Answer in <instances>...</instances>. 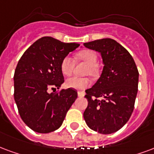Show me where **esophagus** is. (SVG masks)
<instances>
[{
	"mask_svg": "<svg viewBox=\"0 0 154 154\" xmlns=\"http://www.w3.org/2000/svg\"><path fill=\"white\" fill-rule=\"evenodd\" d=\"M77 94H78V96L79 97H83L84 95H85V93L83 91H78L77 92Z\"/></svg>",
	"mask_w": 154,
	"mask_h": 154,
	"instance_id": "obj_1",
	"label": "esophagus"
}]
</instances>
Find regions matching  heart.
<instances>
[{
    "mask_svg": "<svg viewBox=\"0 0 154 154\" xmlns=\"http://www.w3.org/2000/svg\"><path fill=\"white\" fill-rule=\"evenodd\" d=\"M77 58L83 62L87 63L86 73L91 76H95L98 73V68L96 65L98 57L96 53L91 50H83L77 54ZM74 68V61L71 57L65 56L61 61L60 69L63 75L68 76L72 72ZM66 86L68 88L77 89V90H84L91 85V81L88 77H71L66 80Z\"/></svg>",
    "mask_w": 154,
    "mask_h": 154,
    "instance_id": "heart-1",
    "label": "heart"
}]
</instances>
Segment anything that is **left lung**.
<instances>
[{
  "mask_svg": "<svg viewBox=\"0 0 154 154\" xmlns=\"http://www.w3.org/2000/svg\"><path fill=\"white\" fill-rule=\"evenodd\" d=\"M84 46L100 52L103 63L100 77L86 91L88 106L84 119L94 131L112 134L128 122L134 110L139 82L137 67L131 54L115 40H95L84 43Z\"/></svg>",
  "mask_w": 154,
  "mask_h": 154,
  "instance_id": "obj_1",
  "label": "left lung"
}]
</instances>
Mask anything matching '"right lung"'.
Masks as SVG:
<instances>
[{
    "instance_id": "obj_1",
    "label": "right lung",
    "mask_w": 154,
    "mask_h": 154,
    "mask_svg": "<svg viewBox=\"0 0 154 154\" xmlns=\"http://www.w3.org/2000/svg\"><path fill=\"white\" fill-rule=\"evenodd\" d=\"M51 37L38 39L20 58L14 75V97L19 115L27 126L38 133L59 129L77 98L75 89H60L63 82L61 61L79 46Z\"/></svg>"
}]
</instances>
